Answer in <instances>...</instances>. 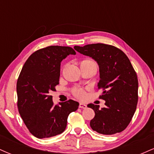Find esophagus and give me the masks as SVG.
<instances>
[{
    "instance_id": "1",
    "label": "esophagus",
    "mask_w": 154,
    "mask_h": 154,
    "mask_svg": "<svg viewBox=\"0 0 154 154\" xmlns=\"http://www.w3.org/2000/svg\"><path fill=\"white\" fill-rule=\"evenodd\" d=\"M79 107L81 108V109H86V108H87V105L83 103H79Z\"/></svg>"
}]
</instances>
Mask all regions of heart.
Masks as SVG:
<instances>
[{"label":"heart","instance_id":"1","mask_svg":"<svg viewBox=\"0 0 154 154\" xmlns=\"http://www.w3.org/2000/svg\"><path fill=\"white\" fill-rule=\"evenodd\" d=\"M80 65V68L82 67H87V66H96L95 63L91 59H84L80 61L79 63ZM73 94L75 95L77 98H79V99H82L85 97V91H83L82 88H75L73 90Z\"/></svg>","mask_w":154,"mask_h":154}]
</instances>
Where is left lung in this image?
I'll use <instances>...</instances> for the list:
<instances>
[{"mask_svg": "<svg viewBox=\"0 0 154 154\" xmlns=\"http://www.w3.org/2000/svg\"><path fill=\"white\" fill-rule=\"evenodd\" d=\"M77 52L94 59L99 66L98 88H103L100 96L106 107L90 103L95 111L90 125L93 130L103 135L123 131L131 121L137 107L138 80L126 54L117 48L103 43L75 46Z\"/></svg>", "mask_w": 154, "mask_h": 154, "instance_id": "1", "label": "left lung"}]
</instances>
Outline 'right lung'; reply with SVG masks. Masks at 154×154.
I'll return each instance as SVG.
<instances>
[{
    "instance_id": "obj_1",
    "label": "right lung",
    "mask_w": 154,
    "mask_h": 154,
    "mask_svg": "<svg viewBox=\"0 0 154 154\" xmlns=\"http://www.w3.org/2000/svg\"><path fill=\"white\" fill-rule=\"evenodd\" d=\"M70 54H76L70 47L51 45L40 49L28 58L19 76V112L29 132L38 138L62 133L68 116L78 109L79 103L73 100L55 106L49 95L59 83L61 62Z\"/></svg>"
}]
</instances>
